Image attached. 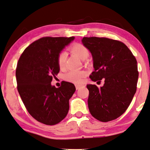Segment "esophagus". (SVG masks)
<instances>
[{
    "mask_svg": "<svg viewBox=\"0 0 150 150\" xmlns=\"http://www.w3.org/2000/svg\"><path fill=\"white\" fill-rule=\"evenodd\" d=\"M83 86V85H82V84H75V88H76V89H80V88H82Z\"/></svg>",
    "mask_w": 150,
    "mask_h": 150,
    "instance_id": "1",
    "label": "esophagus"
}]
</instances>
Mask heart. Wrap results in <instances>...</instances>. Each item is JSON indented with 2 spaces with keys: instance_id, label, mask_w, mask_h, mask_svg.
<instances>
[{
  "instance_id": "1",
  "label": "heart",
  "mask_w": 150,
  "mask_h": 150,
  "mask_svg": "<svg viewBox=\"0 0 150 150\" xmlns=\"http://www.w3.org/2000/svg\"><path fill=\"white\" fill-rule=\"evenodd\" d=\"M75 55H76L81 60H85L89 55V51L84 45L80 43H75L70 48ZM66 54L64 52H61L57 56V64L59 67L63 68L66 62ZM86 73L84 70H70L65 74L64 79L68 82L74 83H80L86 77Z\"/></svg>"
}]
</instances>
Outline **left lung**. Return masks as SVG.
<instances>
[{
  "label": "left lung",
  "instance_id": "8db88e82",
  "mask_svg": "<svg viewBox=\"0 0 150 150\" xmlns=\"http://www.w3.org/2000/svg\"><path fill=\"white\" fill-rule=\"evenodd\" d=\"M82 41L93 57L94 71L89 77L93 82L105 80L100 88L86 85L90 113L100 122L114 120L125 112L136 92V59L124 43L116 40L84 37Z\"/></svg>",
  "mask_w": 150,
  "mask_h": 150
}]
</instances>
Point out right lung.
<instances>
[{
    "instance_id": "obj_1",
    "label": "right lung",
    "mask_w": 150,
    "mask_h": 150,
    "mask_svg": "<svg viewBox=\"0 0 150 150\" xmlns=\"http://www.w3.org/2000/svg\"><path fill=\"white\" fill-rule=\"evenodd\" d=\"M75 38L43 37L25 49L16 68L17 90L28 113L38 122L55 125L69 110V100L75 91L73 83L63 81L52 86L59 73L57 56Z\"/></svg>"
}]
</instances>
